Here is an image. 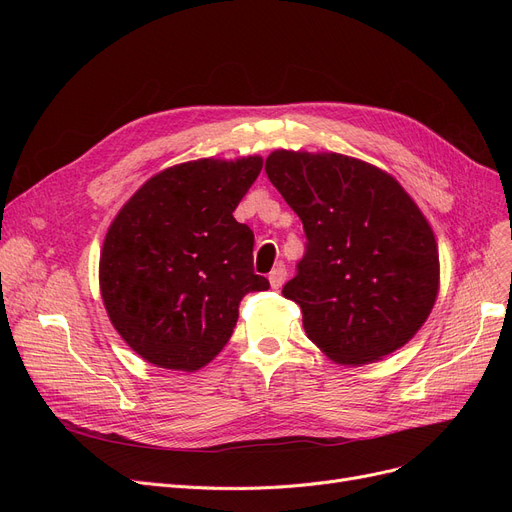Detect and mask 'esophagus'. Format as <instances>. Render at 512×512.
<instances>
[{
    "label": "esophagus",
    "mask_w": 512,
    "mask_h": 512,
    "mask_svg": "<svg viewBox=\"0 0 512 512\" xmlns=\"http://www.w3.org/2000/svg\"><path fill=\"white\" fill-rule=\"evenodd\" d=\"M286 276H288V272H286V267H284V263H278L274 270H272V274H270V284H272V288H282V284L286 282Z\"/></svg>",
    "instance_id": "esophagus-1"
}]
</instances>
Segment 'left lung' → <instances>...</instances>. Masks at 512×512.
<instances>
[{"instance_id":"left-lung-1","label":"left lung","mask_w":512,"mask_h":512,"mask_svg":"<svg viewBox=\"0 0 512 512\" xmlns=\"http://www.w3.org/2000/svg\"><path fill=\"white\" fill-rule=\"evenodd\" d=\"M265 172L303 222L305 255L282 294L342 365L405 346L438 297L432 228L390 174L340 153L274 151Z\"/></svg>"}]
</instances>
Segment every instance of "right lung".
Returning <instances> with one entry per match:
<instances>
[{
	"label": "right lung",
	"mask_w": 512,
	"mask_h": 512,
	"mask_svg": "<svg viewBox=\"0 0 512 512\" xmlns=\"http://www.w3.org/2000/svg\"><path fill=\"white\" fill-rule=\"evenodd\" d=\"M257 155L197 159L149 178L107 230L99 284L114 328L145 361L197 371L218 355L253 272V230L232 211L257 180Z\"/></svg>",
	"instance_id": "1"
}]
</instances>
